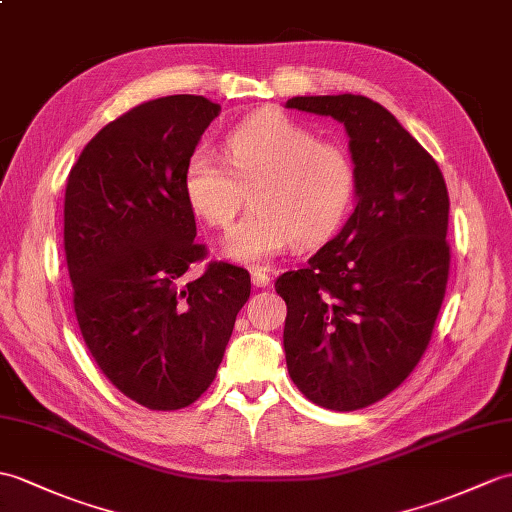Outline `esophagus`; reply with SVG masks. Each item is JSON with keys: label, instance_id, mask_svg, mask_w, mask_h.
Here are the masks:
<instances>
[{"label": "esophagus", "instance_id": "34e87169", "mask_svg": "<svg viewBox=\"0 0 512 512\" xmlns=\"http://www.w3.org/2000/svg\"><path fill=\"white\" fill-rule=\"evenodd\" d=\"M251 281H253L255 288H268V285H270V275L266 272V268H253Z\"/></svg>", "mask_w": 512, "mask_h": 512}]
</instances>
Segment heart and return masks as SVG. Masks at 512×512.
<instances>
[{
    "label": "heart",
    "mask_w": 512,
    "mask_h": 512,
    "mask_svg": "<svg viewBox=\"0 0 512 512\" xmlns=\"http://www.w3.org/2000/svg\"><path fill=\"white\" fill-rule=\"evenodd\" d=\"M355 183L347 150L281 111L246 117L224 137V159L200 146L183 170L189 207L213 227H229L251 192L253 207L222 240V255L248 266L325 242L349 213Z\"/></svg>",
    "instance_id": "b5f03b06"
}]
</instances>
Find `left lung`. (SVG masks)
I'll return each instance as SVG.
<instances>
[{
    "instance_id": "obj_1",
    "label": "left lung",
    "mask_w": 512,
    "mask_h": 512,
    "mask_svg": "<svg viewBox=\"0 0 512 512\" xmlns=\"http://www.w3.org/2000/svg\"><path fill=\"white\" fill-rule=\"evenodd\" d=\"M288 109L334 117L349 135L355 205L301 270L283 272V349L303 395L351 412L384 399L419 364L449 277L443 172L382 104L301 95Z\"/></svg>"
}]
</instances>
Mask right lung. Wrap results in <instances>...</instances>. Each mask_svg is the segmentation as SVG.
<instances>
[{
	"instance_id": "obj_1",
	"label": "right lung",
	"mask_w": 512,
	"mask_h": 512,
	"mask_svg": "<svg viewBox=\"0 0 512 512\" xmlns=\"http://www.w3.org/2000/svg\"><path fill=\"white\" fill-rule=\"evenodd\" d=\"M220 104L168 95L95 135L69 172L65 257L74 312L106 379L150 410H181L216 379L251 275L205 259L183 189L187 157Z\"/></svg>"
}]
</instances>
